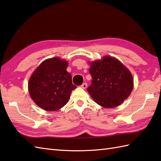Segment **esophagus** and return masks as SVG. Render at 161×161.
<instances>
[{
	"instance_id": "34e87169",
	"label": "esophagus",
	"mask_w": 161,
	"mask_h": 161,
	"mask_svg": "<svg viewBox=\"0 0 161 161\" xmlns=\"http://www.w3.org/2000/svg\"><path fill=\"white\" fill-rule=\"evenodd\" d=\"M80 87L83 88V89H86L87 87V84L86 83H84L82 84V85H81Z\"/></svg>"
}]
</instances>
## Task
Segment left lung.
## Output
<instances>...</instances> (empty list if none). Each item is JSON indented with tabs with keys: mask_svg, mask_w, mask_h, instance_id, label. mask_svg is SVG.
<instances>
[{
	"mask_svg": "<svg viewBox=\"0 0 161 161\" xmlns=\"http://www.w3.org/2000/svg\"><path fill=\"white\" fill-rule=\"evenodd\" d=\"M90 64L92 80L87 90L97 104L113 108L128 98L133 90L134 80L130 70L122 63L106 56Z\"/></svg>",
	"mask_w": 161,
	"mask_h": 161,
	"instance_id": "1",
	"label": "left lung"
}]
</instances>
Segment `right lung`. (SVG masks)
Wrapping results in <instances>:
<instances>
[{
	"label": "right lung",
	"mask_w": 161,
	"mask_h": 161,
	"mask_svg": "<svg viewBox=\"0 0 161 161\" xmlns=\"http://www.w3.org/2000/svg\"><path fill=\"white\" fill-rule=\"evenodd\" d=\"M68 63L58 57L45 60L29 80L28 90L34 102L46 111H57L65 105L71 91V75L67 71Z\"/></svg>",
	"instance_id": "add662e5"
}]
</instances>
